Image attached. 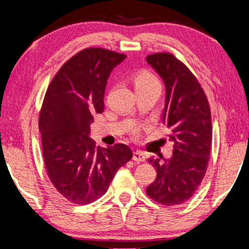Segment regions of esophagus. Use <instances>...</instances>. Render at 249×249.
Here are the masks:
<instances>
[{
  "label": "esophagus",
  "instance_id": "1",
  "mask_svg": "<svg viewBox=\"0 0 249 249\" xmlns=\"http://www.w3.org/2000/svg\"><path fill=\"white\" fill-rule=\"evenodd\" d=\"M133 160L138 162H143L145 161V155L142 151H134L133 152Z\"/></svg>",
  "mask_w": 249,
  "mask_h": 249
}]
</instances>
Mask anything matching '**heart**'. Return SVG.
Returning <instances> with one entry per match:
<instances>
[{
    "label": "heart",
    "instance_id": "1",
    "mask_svg": "<svg viewBox=\"0 0 249 249\" xmlns=\"http://www.w3.org/2000/svg\"><path fill=\"white\" fill-rule=\"evenodd\" d=\"M153 85H158V81L151 73L146 71H141L135 75L134 78V86L135 89L143 88V87H149Z\"/></svg>",
    "mask_w": 249,
    "mask_h": 249
}]
</instances>
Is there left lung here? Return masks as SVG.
<instances>
[{"mask_svg":"<svg viewBox=\"0 0 249 249\" xmlns=\"http://www.w3.org/2000/svg\"><path fill=\"white\" fill-rule=\"evenodd\" d=\"M146 63L164 85L162 123L170 129L174 143L169 159L151 157L148 161L157 178L146 194L160 204L170 206L190 199L206 173L212 142L211 111L205 93L186 65L168 53L149 55Z\"/></svg>","mask_w":249,"mask_h":249,"instance_id":"left-lung-1","label":"left lung"}]
</instances>
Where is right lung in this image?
Returning <instances> with one entry per match:
<instances>
[{
  "instance_id": "right-lung-1",
  "label": "right lung",
  "mask_w": 249,
  "mask_h": 249,
  "mask_svg": "<svg viewBox=\"0 0 249 249\" xmlns=\"http://www.w3.org/2000/svg\"><path fill=\"white\" fill-rule=\"evenodd\" d=\"M125 58L104 48L83 50L59 69L45 94L39 115L45 166L56 191L75 204L101 197L133 157L127 145L99 148L90 138L93 115L104 111L107 80Z\"/></svg>"
}]
</instances>
